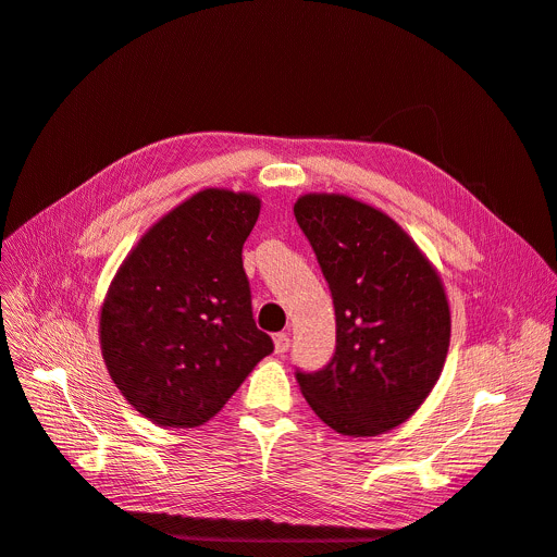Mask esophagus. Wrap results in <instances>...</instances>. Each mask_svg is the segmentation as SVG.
<instances>
[{
  "label": "esophagus",
  "mask_w": 557,
  "mask_h": 557,
  "mask_svg": "<svg viewBox=\"0 0 557 557\" xmlns=\"http://www.w3.org/2000/svg\"><path fill=\"white\" fill-rule=\"evenodd\" d=\"M273 341H275V352H277V355H284L286 349L290 347V338H288V334H284V332H282V334H275Z\"/></svg>",
  "instance_id": "obj_1"
}]
</instances>
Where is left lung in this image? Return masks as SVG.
I'll return each instance as SVG.
<instances>
[{"mask_svg":"<svg viewBox=\"0 0 557 557\" xmlns=\"http://www.w3.org/2000/svg\"><path fill=\"white\" fill-rule=\"evenodd\" d=\"M294 214L336 311V352L296 372L313 413L343 435L386 433L441 379L451 313L441 275L382 210L343 194H305Z\"/></svg>","mask_w":557,"mask_h":557,"instance_id":"1","label":"left lung"}]
</instances>
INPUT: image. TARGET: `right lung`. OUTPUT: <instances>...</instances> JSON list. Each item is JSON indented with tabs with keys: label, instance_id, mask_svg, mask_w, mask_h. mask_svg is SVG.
<instances>
[{
	"label": "right lung",
	"instance_id": "1",
	"mask_svg": "<svg viewBox=\"0 0 557 557\" xmlns=\"http://www.w3.org/2000/svg\"><path fill=\"white\" fill-rule=\"evenodd\" d=\"M259 210L255 194H194L149 227L108 288L99 318L106 368L158 426L205 424L273 352L255 325L242 259Z\"/></svg>",
	"mask_w": 557,
	"mask_h": 557
}]
</instances>
